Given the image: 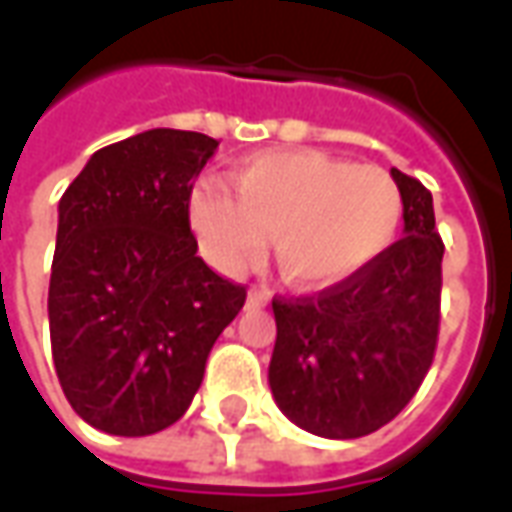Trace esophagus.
Here are the masks:
<instances>
[{
    "instance_id": "1",
    "label": "esophagus",
    "mask_w": 512,
    "mask_h": 512,
    "mask_svg": "<svg viewBox=\"0 0 512 512\" xmlns=\"http://www.w3.org/2000/svg\"><path fill=\"white\" fill-rule=\"evenodd\" d=\"M271 301V293L266 288H252L249 290V304L252 307H260V304H268Z\"/></svg>"
}]
</instances>
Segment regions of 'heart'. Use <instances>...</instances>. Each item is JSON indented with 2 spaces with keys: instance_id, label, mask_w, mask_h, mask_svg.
Masks as SVG:
<instances>
[{
  "instance_id": "1",
  "label": "heart",
  "mask_w": 512,
  "mask_h": 512,
  "mask_svg": "<svg viewBox=\"0 0 512 512\" xmlns=\"http://www.w3.org/2000/svg\"><path fill=\"white\" fill-rule=\"evenodd\" d=\"M227 191L202 180L191 191V227L222 271H244L266 252L301 288L354 277L392 244L403 191L381 167H359L321 150H274L246 158Z\"/></svg>"
}]
</instances>
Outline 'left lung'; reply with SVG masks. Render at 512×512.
<instances>
[{"label": "left lung", "instance_id": "obj_1", "mask_svg": "<svg viewBox=\"0 0 512 512\" xmlns=\"http://www.w3.org/2000/svg\"><path fill=\"white\" fill-rule=\"evenodd\" d=\"M403 238L354 277L277 296L268 384L299 428L359 439L384 428L428 376L441 321V257L430 191L400 169Z\"/></svg>", "mask_w": 512, "mask_h": 512}]
</instances>
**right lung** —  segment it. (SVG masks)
<instances>
[{"label": "right lung", "instance_id": "add662e5", "mask_svg": "<svg viewBox=\"0 0 512 512\" xmlns=\"http://www.w3.org/2000/svg\"><path fill=\"white\" fill-rule=\"evenodd\" d=\"M153 128L101 147L60 200L51 263L54 370L73 411L115 436L178 422L246 288L197 257L194 178L216 150Z\"/></svg>", "mask_w": 512, "mask_h": 512}]
</instances>
